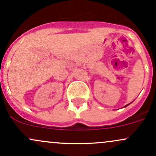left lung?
<instances>
[{
    "instance_id": "left-lung-1",
    "label": "left lung",
    "mask_w": 156,
    "mask_h": 156,
    "mask_svg": "<svg viewBox=\"0 0 156 156\" xmlns=\"http://www.w3.org/2000/svg\"><path fill=\"white\" fill-rule=\"evenodd\" d=\"M129 104H131V103H129V104H127V105H126L124 107H126V106H127V105H129ZM124 107H123V108H124Z\"/></svg>"
}]
</instances>
